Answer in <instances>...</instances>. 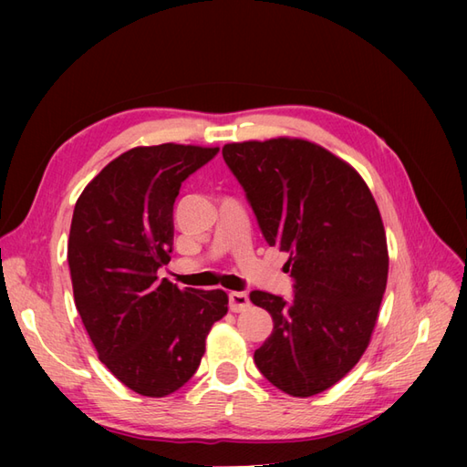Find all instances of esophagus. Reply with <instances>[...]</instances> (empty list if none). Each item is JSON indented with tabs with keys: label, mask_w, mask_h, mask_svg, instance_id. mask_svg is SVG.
I'll return each instance as SVG.
<instances>
[{
	"label": "esophagus",
	"mask_w": 467,
	"mask_h": 467,
	"mask_svg": "<svg viewBox=\"0 0 467 467\" xmlns=\"http://www.w3.org/2000/svg\"><path fill=\"white\" fill-rule=\"evenodd\" d=\"M249 307V296L245 292H230V309L234 314Z\"/></svg>",
	"instance_id": "esophagus-1"
}]
</instances>
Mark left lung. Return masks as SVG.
<instances>
[{
    "label": "left lung",
    "instance_id": "8db88e82",
    "mask_svg": "<svg viewBox=\"0 0 467 467\" xmlns=\"http://www.w3.org/2000/svg\"><path fill=\"white\" fill-rule=\"evenodd\" d=\"M225 163L247 192L266 244L288 253L294 298L253 290L273 317L255 364L273 386L312 398L355 368L368 348L388 285V242L360 173L302 138L232 142Z\"/></svg>",
    "mask_w": 467,
    "mask_h": 467
}]
</instances>
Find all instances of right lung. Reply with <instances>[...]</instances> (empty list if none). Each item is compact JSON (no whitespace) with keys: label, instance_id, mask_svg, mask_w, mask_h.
<instances>
[{"label":"right lung","instance_id":"add662e5","mask_svg":"<svg viewBox=\"0 0 467 467\" xmlns=\"http://www.w3.org/2000/svg\"><path fill=\"white\" fill-rule=\"evenodd\" d=\"M216 151L173 142L132 148L88 182L74 208L67 265L76 307L99 360L146 398L187 384L212 325L228 314L223 290L158 280L171 261L181 182Z\"/></svg>","mask_w":467,"mask_h":467}]
</instances>
